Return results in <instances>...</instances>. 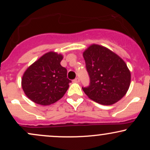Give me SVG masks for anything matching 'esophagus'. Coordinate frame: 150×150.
Wrapping results in <instances>:
<instances>
[{
  "instance_id": "esophagus-1",
  "label": "esophagus",
  "mask_w": 150,
  "mask_h": 150,
  "mask_svg": "<svg viewBox=\"0 0 150 150\" xmlns=\"http://www.w3.org/2000/svg\"><path fill=\"white\" fill-rule=\"evenodd\" d=\"M74 82H80V78H79V77H76V78H75V80H74Z\"/></svg>"
}]
</instances>
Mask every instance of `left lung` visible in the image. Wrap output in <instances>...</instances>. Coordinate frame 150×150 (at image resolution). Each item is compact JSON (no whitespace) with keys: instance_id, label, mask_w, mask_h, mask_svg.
<instances>
[{"instance_id":"1","label":"left lung","mask_w":150,"mask_h":150,"mask_svg":"<svg viewBox=\"0 0 150 150\" xmlns=\"http://www.w3.org/2000/svg\"><path fill=\"white\" fill-rule=\"evenodd\" d=\"M90 83L82 89L89 99L111 105L125 96L130 85V72L118 55L104 46L92 44L83 52Z\"/></svg>"}]
</instances>
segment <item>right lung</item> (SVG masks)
<instances>
[{"instance_id":"obj_1","label":"right lung","mask_w":150,"mask_h":150,"mask_svg":"<svg viewBox=\"0 0 150 150\" xmlns=\"http://www.w3.org/2000/svg\"><path fill=\"white\" fill-rule=\"evenodd\" d=\"M61 54L50 51L43 55L26 70L22 87L27 97L37 104L47 106L64 96L71 80L61 66Z\"/></svg>"}]
</instances>
